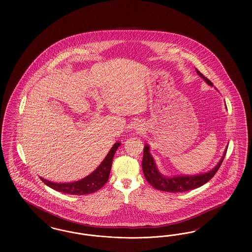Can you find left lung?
<instances>
[{"instance_id": "obj_1", "label": "left lung", "mask_w": 252, "mask_h": 252, "mask_svg": "<svg viewBox=\"0 0 252 252\" xmlns=\"http://www.w3.org/2000/svg\"><path fill=\"white\" fill-rule=\"evenodd\" d=\"M195 71L207 84L214 86L213 83L208 78H206L197 69H195ZM226 153H227V148L225 149L223 156L216 166L206 173L198 174V175H192V176L178 175V176H173V177H166L158 171L156 163H155V160L150 154V148L147 144H145L142 167H143V172H144L145 179L157 190L169 192H187V191L193 190L195 188L202 186L206 182H208L209 180H211L216 175L217 170L222 164V161L226 156Z\"/></svg>"}]
</instances>
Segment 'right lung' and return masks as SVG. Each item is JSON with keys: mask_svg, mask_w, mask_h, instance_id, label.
I'll return each mask as SVG.
<instances>
[{"mask_svg": "<svg viewBox=\"0 0 252 252\" xmlns=\"http://www.w3.org/2000/svg\"><path fill=\"white\" fill-rule=\"evenodd\" d=\"M120 145L121 143L118 142L113 144V146L109 150L108 155L104 158V160L101 162V164L96 168L92 174H90L82 180H77L74 182H69V183L51 182L42 178H40V180H42V182H44L50 188L60 192L68 193V194L82 195V194H89V193L96 192L99 189H101L104 186V184L108 181L113 157L117 148Z\"/></svg>", "mask_w": 252, "mask_h": 252, "instance_id": "right-lung-1", "label": "right lung"}]
</instances>
